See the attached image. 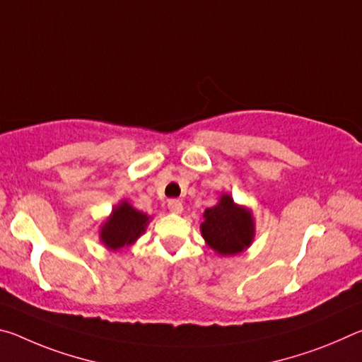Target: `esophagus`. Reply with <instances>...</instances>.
<instances>
[{"instance_id":"34e87169","label":"esophagus","mask_w":362,"mask_h":362,"mask_svg":"<svg viewBox=\"0 0 362 362\" xmlns=\"http://www.w3.org/2000/svg\"><path fill=\"white\" fill-rule=\"evenodd\" d=\"M168 207H169V211L174 212V214H180L183 211V206H182V203H180L179 199H169L168 201Z\"/></svg>"}]
</instances>
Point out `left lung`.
Wrapping results in <instances>:
<instances>
[{"label":"left lung","instance_id":"obj_1","mask_svg":"<svg viewBox=\"0 0 362 362\" xmlns=\"http://www.w3.org/2000/svg\"><path fill=\"white\" fill-rule=\"evenodd\" d=\"M201 223L207 246L220 255H236L246 250L255 236L252 212L236 204L230 194L220 196L218 203L206 209Z\"/></svg>","mask_w":362,"mask_h":362}]
</instances>
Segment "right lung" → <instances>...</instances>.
<instances>
[{"mask_svg":"<svg viewBox=\"0 0 362 362\" xmlns=\"http://www.w3.org/2000/svg\"><path fill=\"white\" fill-rule=\"evenodd\" d=\"M148 222L150 217L146 214L134 209L127 201H121L100 226V241L110 250L131 246L144 235Z\"/></svg>","mask_w":362,"mask_h":362,"instance_id":"right-lung-1","label":"right lung"}]
</instances>
